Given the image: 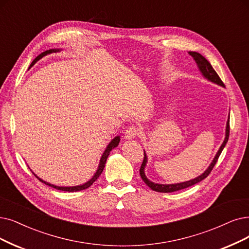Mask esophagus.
<instances>
[{
	"label": "esophagus",
	"mask_w": 249,
	"mask_h": 249,
	"mask_svg": "<svg viewBox=\"0 0 249 249\" xmlns=\"http://www.w3.org/2000/svg\"><path fill=\"white\" fill-rule=\"evenodd\" d=\"M138 135H139V130H138V127L130 126V127H128L127 130L125 131L124 138H125V139H127V140H131V139L136 138Z\"/></svg>",
	"instance_id": "1"
}]
</instances>
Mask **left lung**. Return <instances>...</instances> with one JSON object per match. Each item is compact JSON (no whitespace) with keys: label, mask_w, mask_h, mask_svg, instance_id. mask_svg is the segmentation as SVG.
Listing matches in <instances>:
<instances>
[{"label":"left lung","mask_w":249,"mask_h":249,"mask_svg":"<svg viewBox=\"0 0 249 249\" xmlns=\"http://www.w3.org/2000/svg\"><path fill=\"white\" fill-rule=\"evenodd\" d=\"M189 54H190V55L193 57V59L195 60V62H196L198 68H199L200 72L202 73V75H203L205 78H207L208 81H211V82H213V83H214V84H216V85H218V86L225 87L224 83L222 82V79L220 78V76L217 75V73L215 72V71L213 68L212 64H211L210 62H208L201 54L197 53V52H189ZM229 135H230V115H229V119H228L227 125H226V137H225V140H224L223 144L221 145L220 149H218V151H217V153L215 154V156H214V158H213V162L211 163V165L206 168V171H205L202 175L198 176L197 178H193V180L187 181V182H183V183L163 185V184L153 183V182H151L150 180H148L147 177L145 176V166H146V163H147V155H146V153H145V151H144V159H143V162H142L141 167H140V176H141V178H142V180L145 182V184H146L149 188H151L153 191L162 192V193H170V192H175V191L182 190V189L188 188V187L193 186V185H195V184H197V183L201 182V181L204 180V178H205L208 175H210L211 172L213 171V166L215 165L218 157H220V155H221V153H222V151H223L224 147L226 146V144H227V142H228V140H229Z\"/></svg>","instance_id":"obj_1"}]
</instances>
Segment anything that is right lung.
Instances as JSON below:
<instances>
[{
	"instance_id": "1",
	"label": "right lung",
	"mask_w": 249,
	"mask_h": 249,
	"mask_svg": "<svg viewBox=\"0 0 249 249\" xmlns=\"http://www.w3.org/2000/svg\"><path fill=\"white\" fill-rule=\"evenodd\" d=\"M58 51H59V49H51V50H47V51L41 53V54H39V55L35 59V60L32 62V64H31V66H29V68H31L36 61H38L39 59L43 58L44 56H46V55H48V54H51V53L58 52ZM119 141H121V138H119V136H117V137H115L114 139H112L111 142L107 145V147H106V149H105V151H104V153L102 154V157H101V159H100V163H99L97 172L95 173V175L93 176V178H91L90 181H88L87 183H85V184H83V185L73 186V187H59V186H55V185H52V184L45 182L44 180H42V178H39L36 175H35L34 173H33V174H34L42 183H44V184H46V185H48V186H50V187H52V188H55V189H57V190L66 191V192H76V191L85 190V189H87V188L90 187L91 185H93V183L97 180V178H98L99 177H100V175L102 174V172H103V170H104V166H105V163H106V160H107V157H108L109 153H110V151L112 150L113 148H115V147L118 145Z\"/></svg>"
}]
</instances>
